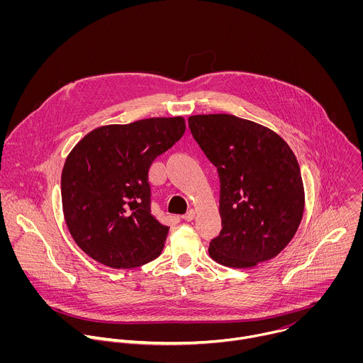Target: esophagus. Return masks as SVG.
<instances>
[{"instance_id": "1", "label": "esophagus", "mask_w": 363, "mask_h": 363, "mask_svg": "<svg viewBox=\"0 0 363 363\" xmlns=\"http://www.w3.org/2000/svg\"><path fill=\"white\" fill-rule=\"evenodd\" d=\"M182 218H184L185 221H192V220L195 218V211H194V210H189L185 216H182Z\"/></svg>"}]
</instances>
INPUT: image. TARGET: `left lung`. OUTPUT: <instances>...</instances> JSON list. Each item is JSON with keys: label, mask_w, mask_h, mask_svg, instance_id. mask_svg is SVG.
Instances as JSON below:
<instances>
[{"label": "left lung", "mask_w": 363, "mask_h": 363, "mask_svg": "<svg viewBox=\"0 0 363 363\" xmlns=\"http://www.w3.org/2000/svg\"><path fill=\"white\" fill-rule=\"evenodd\" d=\"M191 133L220 177L217 263L248 269L276 257L294 237L304 210L300 168L273 130L233 115H196Z\"/></svg>", "instance_id": "obj_1"}]
</instances>
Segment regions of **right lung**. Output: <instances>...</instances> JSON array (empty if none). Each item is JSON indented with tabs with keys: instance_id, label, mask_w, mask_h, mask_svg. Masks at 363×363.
I'll use <instances>...</instances> for the list:
<instances>
[{
	"instance_id": "1",
	"label": "right lung",
	"mask_w": 363,
	"mask_h": 363,
	"mask_svg": "<svg viewBox=\"0 0 363 363\" xmlns=\"http://www.w3.org/2000/svg\"><path fill=\"white\" fill-rule=\"evenodd\" d=\"M185 133V121L150 118L87 133L62 174L65 220L76 244L112 269L155 260L169 227L150 211L147 171Z\"/></svg>"
}]
</instances>
